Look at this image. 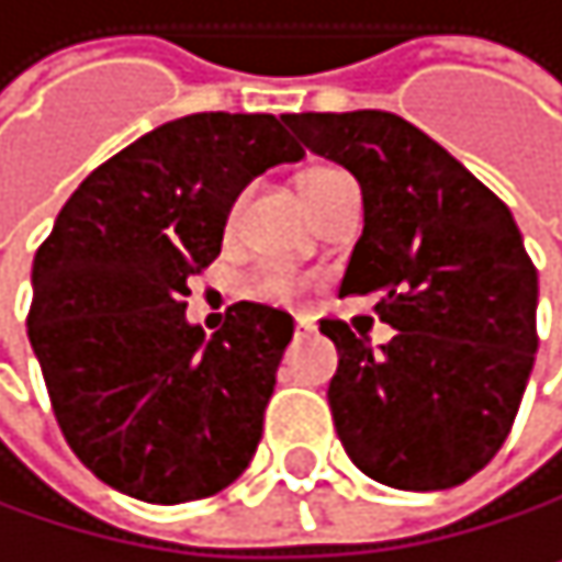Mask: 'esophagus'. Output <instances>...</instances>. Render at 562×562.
Returning <instances> with one entry per match:
<instances>
[{
    "label": "esophagus",
    "mask_w": 562,
    "mask_h": 562,
    "mask_svg": "<svg viewBox=\"0 0 562 562\" xmlns=\"http://www.w3.org/2000/svg\"><path fill=\"white\" fill-rule=\"evenodd\" d=\"M307 331H312V322H304V318H297V322H294V335H297V338H304Z\"/></svg>",
    "instance_id": "1"
}]
</instances>
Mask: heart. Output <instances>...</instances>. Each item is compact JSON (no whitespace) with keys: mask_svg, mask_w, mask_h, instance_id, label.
<instances>
[{"mask_svg":"<svg viewBox=\"0 0 562 562\" xmlns=\"http://www.w3.org/2000/svg\"><path fill=\"white\" fill-rule=\"evenodd\" d=\"M328 173H335V170H307V173H301V187L315 183ZM231 221H234V214H231ZM247 291L258 301H268V304H291L307 291V278L297 274L294 268H284V265H265L250 274Z\"/></svg>","mask_w":562,"mask_h":562,"instance_id":"heart-1","label":"heart"}]
</instances>
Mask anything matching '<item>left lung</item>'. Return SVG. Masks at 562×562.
<instances>
[{"label": "left lung", "instance_id": "8db88e82", "mask_svg": "<svg viewBox=\"0 0 562 562\" xmlns=\"http://www.w3.org/2000/svg\"><path fill=\"white\" fill-rule=\"evenodd\" d=\"M301 144L361 187L364 227L341 294L382 291L395 328L372 348L325 318L338 439L369 480L429 493L506 442L537 355L540 281L509 207L449 150L385 110L288 113Z\"/></svg>", "mask_w": 562, "mask_h": 562}]
</instances>
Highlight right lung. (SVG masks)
I'll return each mask as SVG.
<instances>
[{"label": "right lung", "mask_w": 562, "mask_h": 562, "mask_svg": "<svg viewBox=\"0 0 562 562\" xmlns=\"http://www.w3.org/2000/svg\"><path fill=\"white\" fill-rule=\"evenodd\" d=\"M301 157L271 113L170 120L82 180L36 250L30 345L69 449L116 493L204 499L255 459L294 322L237 301L207 335L183 297L240 190Z\"/></svg>", "instance_id": "add662e5"}]
</instances>
